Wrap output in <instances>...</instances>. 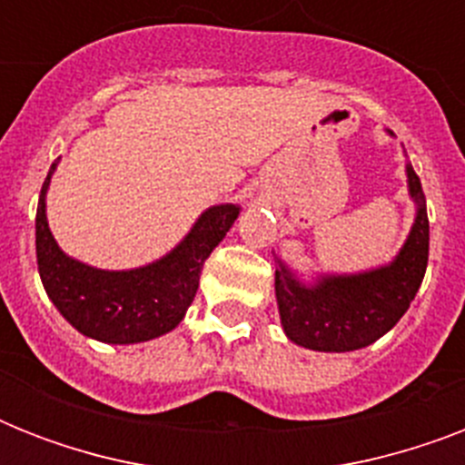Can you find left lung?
<instances>
[{
	"mask_svg": "<svg viewBox=\"0 0 465 465\" xmlns=\"http://www.w3.org/2000/svg\"><path fill=\"white\" fill-rule=\"evenodd\" d=\"M405 173L418 212L393 262L357 275H323L304 284L277 258V306L292 342L318 352H352L376 342L403 318L422 284L430 255L422 183L411 163H405Z\"/></svg>",
	"mask_w": 465,
	"mask_h": 465,
	"instance_id": "8db88e82",
	"label": "left lung"
}]
</instances>
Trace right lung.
I'll list each match as a JSON object with an SVG mask.
<instances>
[{"label": "right lung", "mask_w": 465, "mask_h": 465, "mask_svg": "<svg viewBox=\"0 0 465 465\" xmlns=\"http://www.w3.org/2000/svg\"><path fill=\"white\" fill-rule=\"evenodd\" d=\"M57 161L40 188L35 214L38 272L47 297L86 338L133 345L181 323L195 299L204 261L239 217V204H214L161 261L134 270H98L62 253L45 217V195Z\"/></svg>", "instance_id": "right-lung-1"}]
</instances>
